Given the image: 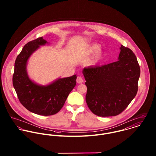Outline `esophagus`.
<instances>
[{
  "mask_svg": "<svg viewBox=\"0 0 156 156\" xmlns=\"http://www.w3.org/2000/svg\"><path fill=\"white\" fill-rule=\"evenodd\" d=\"M76 81L77 83H82L83 82V79L81 76H77Z\"/></svg>",
  "mask_w": 156,
  "mask_h": 156,
  "instance_id": "34e87169",
  "label": "esophagus"
}]
</instances>
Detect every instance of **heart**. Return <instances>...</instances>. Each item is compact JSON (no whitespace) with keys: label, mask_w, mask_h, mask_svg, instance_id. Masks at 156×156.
<instances>
[{"label":"heart","mask_w":156,"mask_h":156,"mask_svg":"<svg viewBox=\"0 0 156 156\" xmlns=\"http://www.w3.org/2000/svg\"><path fill=\"white\" fill-rule=\"evenodd\" d=\"M101 49V46L98 44H94L90 46L89 49L88 50L87 54L88 55H93L95 53L98 52ZM104 58V53L102 51H99L97 53L95 56L92 58L90 62V65L94 66L97 65L99 62H100L102 59Z\"/></svg>","instance_id":"b5f03b06"}]
</instances>
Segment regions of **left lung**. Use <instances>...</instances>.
Here are the masks:
<instances>
[{
  "instance_id": "obj_1",
  "label": "left lung",
  "mask_w": 156,
  "mask_h": 156,
  "mask_svg": "<svg viewBox=\"0 0 156 156\" xmlns=\"http://www.w3.org/2000/svg\"><path fill=\"white\" fill-rule=\"evenodd\" d=\"M118 61L102 66L83 68L87 87L86 101L98 116L121 113L135 97L140 70L132 50L121 45Z\"/></svg>"
}]
</instances>
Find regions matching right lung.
Wrapping results in <instances>:
<instances>
[{"instance_id":"obj_1","label":"right lung","mask_w":156,"mask_h":156,"mask_svg":"<svg viewBox=\"0 0 156 156\" xmlns=\"http://www.w3.org/2000/svg\"><path fill=\"white\" fill-rule=\"evenodd\" d=\"M48 43L40 37L25 45L14 64L12 83L19 100L28 111L43 116L57 113L63 107L76 85L77 76L59 78L47 85H40L29 77L26 67L30 56L41 45Z\"/></svg>"}]
</instances>
